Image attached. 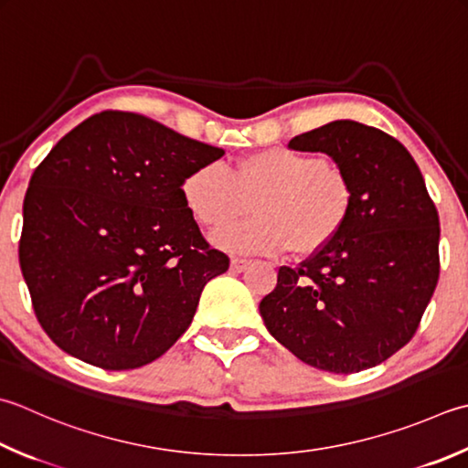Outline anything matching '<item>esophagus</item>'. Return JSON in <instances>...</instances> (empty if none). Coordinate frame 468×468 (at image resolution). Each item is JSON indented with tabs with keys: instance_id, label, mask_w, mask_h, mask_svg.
I'll use <instances>...</instances> for the list:
<instances>
[{
	"instance_id": "obj_1",
	"label": "esophagus",
	"mask_w": 468,
	"mask_h": 468,
	"mask_svg": "<svg viewBox=\"0 0 468 468\" xmlns=\"http://www.w3.org/2000/svg\"><path fill=\"white\" fill-rule=\"evenodd\" d=\"M247 265H250V260H243V258H233L231 260V271H235V273H239V271H243Z\"/></svg>"
}]
</instances>
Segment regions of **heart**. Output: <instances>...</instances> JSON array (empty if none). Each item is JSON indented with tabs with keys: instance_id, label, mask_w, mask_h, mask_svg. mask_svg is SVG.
Masks as SVG:
<instances>
[{
	"instance_id": "b5f03b06",
	"label": "heart",
	"mask_w": 468,
	"mask_h": 468,
	"mask_svg": "<svg viewBox=\"0 0 468 468\" xmlns=\"http://www.w3.org/2000/svg\"><path fill=\"white\" fill-rule=\"evenodd\" d=\"M190 215L207 229L242 216L256 217L213 235L218 247L241 253L310 255L341 233L353 208L346 174L320 155L270 148L239 160L231 170L205 164L182 185Z\"/></svg>"
}]
</instances>
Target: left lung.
Masks as SVG:
<instances>
[{"mask_svg": "<svg viewBox=\"0 0 468 468\" xmlns=\"http://www.w3.org/2000/svg\"><path fill=\"white\" fill-rule=\"evenodd\" d=\"M324 152L353 185V208L335 239L260 302L270 335L300 361L333 373L383 363L416 335L441 276V218L418 164L396 137L333 122L290 140Z\"/></svg>", "mask_w": 468, "mask_h": 468, "instance_id": "left-lung-1", "label": "left lung"}]
</instances>
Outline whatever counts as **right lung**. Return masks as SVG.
<instances>
[{"label":"right lung","mask_w":468,"mask_h":468,"mask_svg":"<svg viewBox=\"0 0 468 468\" xmlns=\"http://www.w3.org/2000/svg\"><path fill=\"white\" fill-rule=\"evenodd\" d=\"M223 154L130 112H101L54 145L26 190L17 245L34 314L54 345L123 371L178 341L205 283L229 270L182 185Z\"/></svg>","instance_id":"right-lung-1"}]
</instances>
